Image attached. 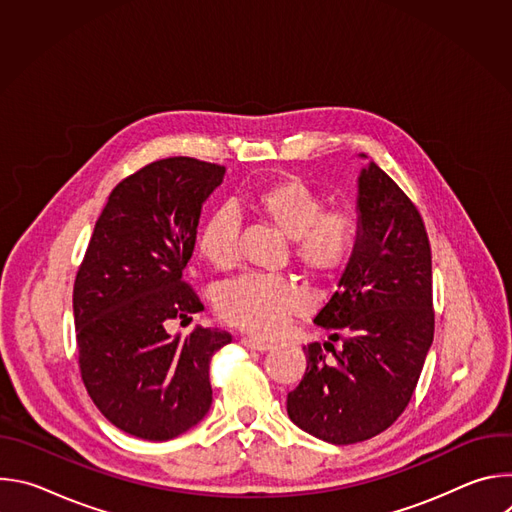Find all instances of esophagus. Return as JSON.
<instances>
[{
	"label": "esophagus",
	"mask_w": 512,
	"mask_h": 512,
	"mask_svg": "<svg viewBox=\"0 0 512 512\" xmlns=\"http://www.w3.org/2000/svg\"><path fill=\"white\" fill-rule=\"evenodd\" d=\"M247 348H251V350H259V352H265V350H269L273 344L271 342H267V340H261V338H243L241 340Z\"/></svg>",
	"instance_id": "esophagus-1"
}]
</instances>
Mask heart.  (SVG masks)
Returning a JSON list of instances; mask_svg holds the SVG:
<instances>
[{
	"label": "heart",
	"mask_w": 512,
	"mask_h": 512,
	"mask_svg": "<svg viewBox=\"0 0 512 512\" xmlns=\"http://www.w3.org/2000/svg\"><path fill=\"white\" fill-rule=\"evenodd\" d=\"M251 206L283 237L291 239L298 263L316 277H334L350 261L358 227L348 212H324L320 194L298 176L271 180L251 194ZM239 214L225 206L208 216L198 235V255L225 271L239 255ZM221 318L257 336L279 334L289 318L308 310L304 291L285 277L243 275L216 294Z\"/></svg>",
	"instance_id": "obj_1"
}]
</instances>
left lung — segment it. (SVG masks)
<instances>
[{
	"label": "left lung",
	"mask_w": 512,
	"mask_h": 512,
	"mask_svg": "<svg viewBox=\"0 0 512 512\" xmlns=\"http://www.w3.org/2000/svg\"><path fill=\"white\" fill-rule=\"evenodd\" d=\"M356 180L354 253L314 324L344 334L328 358L304 348L308 367L287 395V415L334 446L385 431L407 407L433 342L431 251L421 216L364 154ZM332 334L330 340H336Z\"/></svg>",
	"instance_id": "left-lung-1"
}]
</instances>
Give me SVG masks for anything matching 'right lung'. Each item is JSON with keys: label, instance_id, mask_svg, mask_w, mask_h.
<instances>
[{"label": "right lung", "instance_id": "add662e5", "mask_svg": "<svg viewBox=\"0 0 512 512\" xmlns=\"http://www.w3.org/2000/svg\"><path fill=\"white\" fill-rule=\"evenodd\" d=\"M225 168L168 158L119 182L77 273L75 326L85 387L121 431L166 442L198 425L212 403L210 356L233 338L196 326L166 330L204 306L184 283L198 218Z\"/></svg>", "mask_w": 512, "mask_h": 512}]
</instances>
